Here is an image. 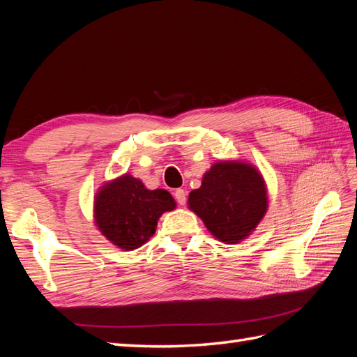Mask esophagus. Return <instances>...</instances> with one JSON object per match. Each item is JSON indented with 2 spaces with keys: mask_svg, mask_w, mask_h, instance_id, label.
<instances>
[{
  "mask_svg": "<svg viewBox=\"0 0 357 357\" xmlns=\"http://www.w3.org/2000/svg\"><path fill=\"white\" fill-rule=\"evenodd\" d=\"M174 197H176V199H177V202L180 205H185L186 204V192L183 190V189H177L174 192Z\"/></svg>",
  "mask_w": 357,
  "mask_h": 357,
  "instance_id": "34e87169",
  "label": "esophagus"
}]
</instances>
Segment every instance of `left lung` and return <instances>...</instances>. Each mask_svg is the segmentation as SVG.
I'll return each instance as SVG.
<instances>
[{
    "label": "left lung",
    "instance_id": "obj_1",
    "mask_svg": "<svg viewBox=\"0 0 357 357\" xmlns=\"http://www.w3.org/2000/svg\"><path fill=\"white\" fill-rule=\"evenodd\" d=\"M188 205L215 238L238 244L264 219L266 186L261 172L250 164L215 162L204 174L201 188L189 193Z\"/></svg>",
    "mask_w": 357,
    "mask_h": 357
}]
</instances>
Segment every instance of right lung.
I'll return each mask as SVG.
<instances>
[{
    "instance_id": "obj_1",
    "label": "right lung",
    "mask_w": 357,
    "mask_h": 357,
    "mask_svg": "<svg viewBox=\"0 0 357 357\" xmlns=\"http://www.w3.org/2000/svg\"><path fill=\"white\" fill-rule=\"evenodd\" d=\"M174 208L169 192L149 190L142 180L125 174L105 183L96 193L93 218L107 240L123 250H134L155 234L160 215Z\"/></svg>"
}]
</instances>
